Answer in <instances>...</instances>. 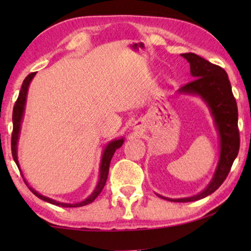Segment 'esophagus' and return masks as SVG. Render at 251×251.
Here are the masks:
<instances>
[{
  "instance_id": "obj_1",
  "label": "esophagus",
  "mask_w": 251,
  "mask_h": 251,
  "mask_svg": "<svg viewBox=\"0 0 251 251\" xmlns=\"http://www.w3.org/2000/svg\"><path fill=\"white\" fill-rule=\"evenodd\" d=\"M133 130H135V131H137V132L142 131V130H143L142 122H140V121H136L135 123H133Z\"/></svg>"
}]
</instances>
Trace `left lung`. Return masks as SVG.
Masks as SVG:
<instances>
[{
  "instance_id": "8db88e82",
  "label": "left lung",
  "mask_w": 251,
  "mask_h": 251,
  "mask_svg": "<svg viewBox=\"0 0 251 251\" xmlns=\"http://www.w3.org/2000/svg\"><path fill=\"white\" fill-rule=\"evenodd\" d=\"M190 63L191 75L194 80L188 82L178 90L180 95L199 96L211 113L217 130L219 160L210 183L203 191L190 198L170 199L159 195L164 200L173 202H192L201 200L217 190L227 177L231 167L238 156L240 136L238 129V106L226 72L217 65L203 59L195 53H181Z\"/></svg>"
}]
</instances>
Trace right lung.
I'll use <instances>...</instances> for the list:
<instances>
[{"label":"right lung","mask_w":251,"mask_h":251,"mask_svg":"<svg viewBox=\"0 0 251 251\" xmlns=\"http://www.w3.org/2000/svg\"><path fill=\"white\" fill-rule=\"evenodd\" d=\"M36 73H30L29 75H27L25 80L23 82L22 89H20L18 99H17L15 106H13V113H12V123H13V130H12V138H11V152H12V156L13 160L18 167V169L20 170V166H19V161H18V155H17V151H18V140H19V135H20V128H22V121L24 118V113H25V106H26V99H27V92H28V87L32 82L33 77L35 76ZM125 143V139L123 138H119V139H114L112 142H109L106 147L102 151V155H101V160H100V167H99V179L98 183L96 185L95 190L92 193L89 195V197L85 199V200L77 202V203H64V202H59L53 200V199H50L48 197H44V195L40 194L39 192H36L34 188H32L28 185V183L25 180V183L28 188L32 192L33 194H35L37 198L41 199V200L49 202L51 204H56L59 205V207H65V208H75V207H82V205L89 204L91 203L92 201L95 200L96 198L100 194V192L104 188L106 180H107V176H108V170H109V163H111V160L113 155H114L115 151L120 149ZM22 176L24 177V175L22 171H20Z\"/></svg>","instance_id":"obj_1"}]
</instances>
